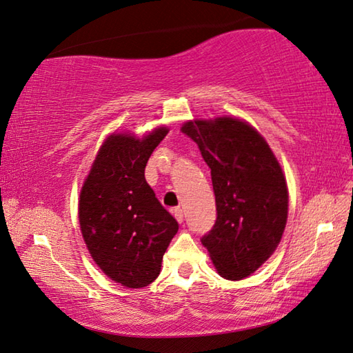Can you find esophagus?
<instances>
[{"mask_svg": "<svg viewBox=\"0 0 353 353\" xmlns=\"http://www.w3.org/2000/svg\"><path fill=\"white\" fill-rule=\"evenodd\" d=\"M172 214H174V217H176V220H177L179 223L183 222V211H182V208H174V210H172Z\"/></svg>", "mask_w": 353, "mask_h": 353, "instance_id": "obj_1", "label": "esophagus"}]
</instances>
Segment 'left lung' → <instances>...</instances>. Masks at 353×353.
Here are the masks:
<instances>
[{"label":"left lung","instance_id":"obj_1","mask_svg":"<svg viewBox=\"0 0 353 353\" xmlns=\"http://www.w3.org/2000/svg\"><path fill=\"white\" fill-rule=\"evenodd\" d=\"M181 130L199 145L216 196V223L200 240L223 279H245L271 257L285 231V174L266 141L245 121H190Z\"/></svg>","mask_w":353,"mask_h":353}]
</instances>
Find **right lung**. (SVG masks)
Listing matches in <instances>:
<instances>
[{"label": "right lung", "mask_w": 353, "mask_h": 353, "mask_svg": "<svg viewBox=\"0 0 353 353\" xmlns=\"http://www.w3.org/2000/svg\"><path fill=\"white\" fill-rule=\"evenodd\" d=\"M168 133L108 136L79 196V225L101 271L125 288H145L161 272L163 254L179 230L145 181V167Z\"/></svg>", "instance_id": "obj_1"}]
</instances>
